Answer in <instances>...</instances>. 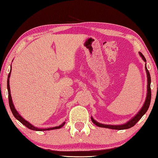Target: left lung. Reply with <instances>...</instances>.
<instances>
[{
  "instance_id": "8db88e82",
  "label": "left lung",
  "mask_w": 158,
  "mask_h": 158,
  "mask_svg": "<svg viewBox=\"0 0 158 158\" xmlns=\"http://www.w3.org/2000/svg\"><path fill=\"white\" fill-rule=\"evenodd\" d=\"M139 56L142 57V59L145 62H146V59L145 56H143V54L141 52H139ZM145 70H146V73H147V77H148V89H147V96H146V99L145 101V103L143 104L142 108L139 110L138 112L135 115L134 117H132L130 120H129L128 122H127L125 124H119V125H113V124H102L99 123L98 122H97L95 119H94L92 117H91V119H92V123L94 124H96L97 126L99 127H104V128H108V129H112V130H126V129H129L131 128L132 127H133L136 124L137 122H138L139 119L142 118V117L143 116L144 114H145L147 111H148L149 106H150V100H151V89H150V83H151V78H150V74L149 71L148 70L146 66V64H145Z\"/></svg>"
}]
</instances>
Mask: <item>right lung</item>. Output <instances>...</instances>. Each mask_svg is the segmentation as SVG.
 <instances>
[{
  "instance_id": "1",
  "label": "right lung",
  "mask_w": 158,
  "mask_h": 158,
  "mask_svg": "<svg viewBox=\"0 0 158 158\" xmlns=\"http://www.w3.org/2000/svg\"><path fill=\"white\" fill-rule=\"evenodd\" d=\"M10 73H11V69L10 71V73L9 74H8V80H7V88H8V101H9V106H10V110H11V112L13 113V116L15 117V119H18L20 123H21L22 124H23V125H25L26 127H28V129H30V130H35V131H46V130H56V129H60L62 127H63L64 124H65V122H64L63 123L61 124H60L59 126H57V127H50V128H45V129H43V128H39V127H35V126L32 125L30 123H28L27 120H26L25 119H23V117H22L21 115L19 114V113L17 112V110H15V106H14V104L13 103V101H12V98H11V94H10V84H9V79H10Z\"/></svg>"
}]
</instances>
